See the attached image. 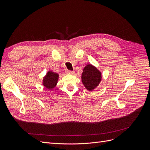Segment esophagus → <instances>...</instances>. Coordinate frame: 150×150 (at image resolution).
Returning a JSON list of instances; mask_svg holds the SVG:
<instances>
[{
    "mask_svg": "<svg viewBox=\"0 0 150 150\" xmlns=\"http://www.w3.org/2000/svg\"><path fill=\"white\" fill-rule=\"evenodd\" d=\"M66 73L69 74H74V71H66Z\"/></svg>",
    "mask_w": 150,
    "mask_h": 150,
    "instance_id": "esophagus-1",
    "label": "esophagus"
}]
</instances>
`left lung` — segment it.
Returning a JSON list of instances; mask_svg holds the SVG:
<instances>
[{"mask_svg": "<svg viewBox=\"0 0 150 150\" xmlns=\"http://www.w3.org/2000/svg\"><path fill=\"white\" fill-rule=\"evenodd\" d=\"M101 79V72L96 67L91 64L84 67L81 75V80L84 87L89 91L97 88Z\"/></svg>", "mask_w": 150, "mask_h": 150, "instance_id": "8db88e82", "label": "left lung"}]
</instances>
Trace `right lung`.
<instances>
[{
	"label": "right lung",
	"instance_id": "right-lung-1",
	"mask_svg": "<svg viewBox=\"0 0 150 150\" xmlns=\"http://www.w3.org/2000/svg\"><path fill=\"white\" fill-rule=\"evenodd\" d=\"M58 79L59 74L49 71L43 78L42 85L46 88L52 90L56 86Z\"/></svg>",
	"mask_w": 150,
	"mask_h": 150
}]
</instances>
